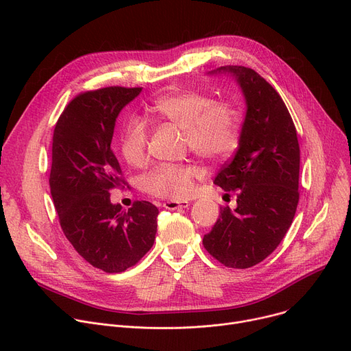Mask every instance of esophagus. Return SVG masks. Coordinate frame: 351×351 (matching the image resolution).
Instances as JSON below:
<instances>
[{
  "label": "esophagus",
  "mask_w": 351,
  "mask_h": 351,
  "mask_svg": "<svg viewBox=\"0 0 351 351\" xmlns=\"http://www.w3.org/2000/svg\"><path fill=\"white\" fill-rule=\"evenodd\" d=\"M189 206L188 200H182V202H176V200H168L163 204V208L168 210H178V209H185Z\"/></svg>",
  "instance_id": "34e87169"
}]
</instances>
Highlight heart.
I'll use <instances>...</instances> for the list:
<instances>
[{"label": "heart", "instance_id": "heart-1", "mask_svg": "<svg viewBox=\"0 0 351 351\" xmlns=\"http://www.w3.org/2000/svg\"><path fill=\"white\" fill-rule=\"evenodd\" d=\"M158 119L185 131L189 149L202 159L229 158L241 141V117L237 110L196 90H176L166 94L149 106ZM149 134L143 121L132 118L123 126L119 139L122 158L132 166H141L147 158ZM195 166L160 165L142 179L143 189L160 199L183 200L193 193Z\"/></svg>", "mask_w": 351, "mask_h": 351}]
</instances>
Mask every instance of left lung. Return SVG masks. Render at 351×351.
<instances>
[{
  "mask_svg": "<svg viewBox=\"0 0 351 351\" xmlns=\"http://www.w3.org/2000/svg\"><path fill=\"white\" fill-rule=\"evenodd\" d=\"M246 101V117L233 159L213 183L236 192L237 208L220 209L205 249L222 265L247 269L265 261L289 230L299 204L300 147L289 110L276 89L256 71L228 65Z\"/></svg>",
  "mask_w": 351,
  "mask_h": 351,
  "instance_id": "obj_1",
  "label": "left lung"
}]
</instances>
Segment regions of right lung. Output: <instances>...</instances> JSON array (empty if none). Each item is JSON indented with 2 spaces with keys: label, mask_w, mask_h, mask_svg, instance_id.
Listing matches in <instances>:
<instances>
[{
  "label": "right lung",
  "mask_w": 351,
  "mask_h": 351,
  "mask_svg": "<svg viewBox=\"0 0 351 351\" xmlns=\"http://www.w3.org/2000/svg\"><path fill=\"white\" fill-rule=\"evenodd\" d=\"M141 90L84 92L66 105L53 129L49 188L62 232L89 265L106 273L132 267L155 242L158 208L136 200L125 210L109 195L125 185L110 149L115 122Z\"/></svg>",
  "instance_id": "1"
}]
</instances>
